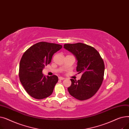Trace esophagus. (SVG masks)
Listing matches in <instances>:
<instances>
[{
    "label": "esophagus",
    "instance_id": "1",
    "mask_svg": "<svg viewBox=\"0 0 129 129\" xmlns=\"http://www.w3.org/2000/svg\"><path fill=\"white\" fill-rule=\"evenodd\" d=\"M58 79H59V80H64V79H65L64 78L62 77H58Z\"/></svg>",
    "mask_w": 129,
    "mask_h": 129
}]
</instances>
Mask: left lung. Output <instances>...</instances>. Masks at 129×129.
I'll list each match as a JSON object with an SVG mask.
<instances>
[{
    "instance_id": "8db88e82",
    "label": "left lung",
    "mask_w": 129,
    "mask_h": 129,
    "mask_svg": "<svg viewBox=\"0 0 129 129\" xmlns=\"http://www.w3.org/2000/svg\"><path fill=\"white\" fill-rule=\"evenodd\" d=\"M64 47L76 56V71L82 74L77 81L71 79L72 84L68 88L70 94L79 100L90 98L103 83L105 72L103 58L94 47L82 43L65 44Z\"/></svg>"
}]
</instances>
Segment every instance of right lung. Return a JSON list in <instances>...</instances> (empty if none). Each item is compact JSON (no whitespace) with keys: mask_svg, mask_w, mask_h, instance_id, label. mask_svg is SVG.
Masks as SVG:
<instances>
[{"mask_svg":"<svg viewBox=\"0 0 129 129\" xmlns=\"http://www.w3.org/2000/svg\"><path fill=\"white\" fill-rule=\"evenodd\" d=\"M62 45L46 42L33 45L23 54L19 65V79L30 96L42 99L50 96L58 82L56 75L45 77L43 69L52 60L53 54Z\"/></svg>","mask_w":129,"mask_h":129,"instance_id":"obj_1","label":"right lung"}]
</instances>
